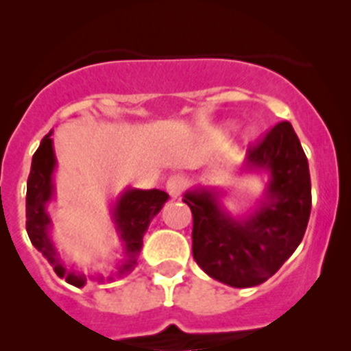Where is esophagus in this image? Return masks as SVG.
<instances>
[{
	"label": "esophagus",
	"mask_w": 351,
	"mask_h": 351,
	"mask_svg": "<svg viewBox=\"0 0 351 351\" xmlns=\"http://www.w3.org/2000/svg\"><path fill=\"white\" fill-rule=\"evenodd\" d=\"M186 188V179L182 178V176H179V173H176V176H170L169 181H167V191H169L170 197L178 198L179 195L184 191Z\"/></svg>",
	"instance_id": "obj_1"
}]
</instances>
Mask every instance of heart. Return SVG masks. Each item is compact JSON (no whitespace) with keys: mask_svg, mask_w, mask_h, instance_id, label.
<instances>
[{"mask_svg":"<svg viewBox=\"0 0 351 351\" xmlns=\"http://www.w3.org/2000/svg\"><path fill=\"white\" fill-rule=\"evenodd\" d=\"M226 128H230V123L226 125ZM256 132H258V130H256V126H253V125L246 126V128H244V132H243V138H244V141H246V142L251 141V138H255Z\"/></svg>","mask_w":351,"mask_h":351,"instance_id":"heart-1","label":"heart"}]
</instances>
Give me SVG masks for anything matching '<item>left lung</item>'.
<instances>
[{
  "label": "left lung",
  "instance_id": "1",
  "mask_svg": "<svg viewBox=\"0 0 351 351\" xmlns=\"http://www.w3.org/2000/svg\"><path fill=\"white\" fill-rule=\"evenodd\" d=\"M239 173L265 178L253 207L234 214L219 186L198 184L182 195L193 213V258L213 280L234 288L267 281L297 250L311 213L308 158L288 121L250 149Z\"/></svg>",
  "mask_w": 351,
  "mask_h": 351
}]
</instances>
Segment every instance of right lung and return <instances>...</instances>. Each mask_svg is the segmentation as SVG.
<instances>
[{
  "label": "right lung",
  "mask_w": 351,
  "mask_h": 351,
  "mask_svg": "<svg viewBox=\"0 0 351 351\" xmlns=\"http://www.w3.org/2000/svg\"><path fill=\"white\" fill-rule=\"evenodd\" d=\"M52 130L42 138L40 147L33 154L29 178L26 191V230L31 244L42 253L47 262L54 267L56 274L64 278L66 283L82 288L88 281L105 283L116 278L130 274L137 267L138 255L142 251V239L149 228V223L161 210L169 200V195L161 190H137L126 188L121 191L110 206V219L114 223L116 234L121 243L119 258L114 263V271L108 278L98 272H84L82 269L66 265L61 258L60 251L52 241V218L49 206L56 200L54 173L58 169V160L54 153Z\"/></svg>",
  "instance_id": "add662e5"
}]
</instances>
